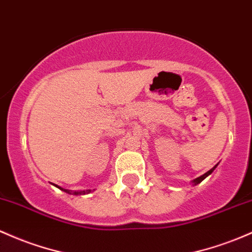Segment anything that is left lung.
Returning a JSON list of instances; mask_svg holds the SVG:
<instances>
[{
  "label": "left lung",
  "instance_id": "8db88e82",
  "mask_svg": "<svg viewBox=\"0 0 252 252\" xmlns=\"http://www.w3.org/2000/svg\"><path fill=\"white\" fill-rule=\"evenodd\" d=\"M212 171H213V170H211V171H209V172H207V173H206V175H204V176H202V177H200V178L195 179V181H193V183H195V184L200 183V182H201V181H202V179H204V178H206V177H207V176H208V175H209V173H212Z\"/></svg>",
  "mask_w": 252,
  "mask_h": 252
}]
</instances>
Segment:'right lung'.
<instances>
[{
    "instance_id": "add662e5",
    "label": "right lung",
    "mask_w": 252,
    "mask_h": 252,
    "mask_svg": "<svg viewBox=\"0 0 252 252\" xmlns=\"http://www.w3.org/2000/svg\"><path fill=\"white\" fill-rule=\"evenodd\" d=\"M64 191H67V192H69V191H68V190H64ZM87 192H90V191H87ZM69 193H70V192H69ZM74 193H75V195H77V193H86V191H80V192H74Z\"/></svg>"
}]
</instances>
